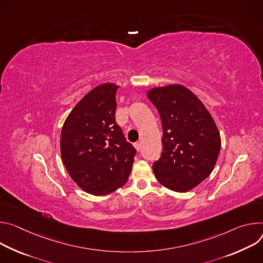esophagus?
Returning a JSON list of instances; mask_svg holds the SVG:
<instances>
[{
  "mask_svg": "<svg viewBox=\"0 0 263 263\" xmlns=\"http://www.w3.org/2000/svg\"><path fill=\"white\" fill-rule=\"evenodd\" d=\"M135 148L137 149V152H140V151H141V148H142V144H141L140 142L135 143Z\"/></svg>",
  "mask_w": 263,
  "mask_h": 263,
  "instance_id": "1",
  "label": "esophagus"
}]
</instances>
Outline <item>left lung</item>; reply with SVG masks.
I'll return each instance as SVG.
<instances>
[{"instance_id":"8db88e82","label":"left lung","mask_w":263,"mask_h":263,"mask_svg":"<svg viewBox=\"0 0 263 263\" xmlns=\"http://www.w3.org/2000/svg\"><path fill=\"white\" fill-rule=\"evenodd\" d=\"M163 128V153L153 165L164 187L188 192L214 169L221 140L211 114L198 97L182 84L158 86L147 92Z\"/></svg>"}]
</instances>
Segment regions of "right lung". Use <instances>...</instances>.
Returning <instances> with one entry per match:
<instances>
[{
    "label": "right lung",
    "instance_id": "add662e5",
    "mask_svg": "<svg viewBox=\"0 0 263 263\" xmlns=\"http://www.w3.org/2000/svg\"><path fill=\"white\" fill-rule=\"evenodd\" d=\"M119 87L110 82L94 87L74 106L62 128L63 163L78 187L93 195L122 187L137 153L116 123Z\"/></svg>",
    "mask_w": 263,
    "mask_h": 263
}]
</instances>
